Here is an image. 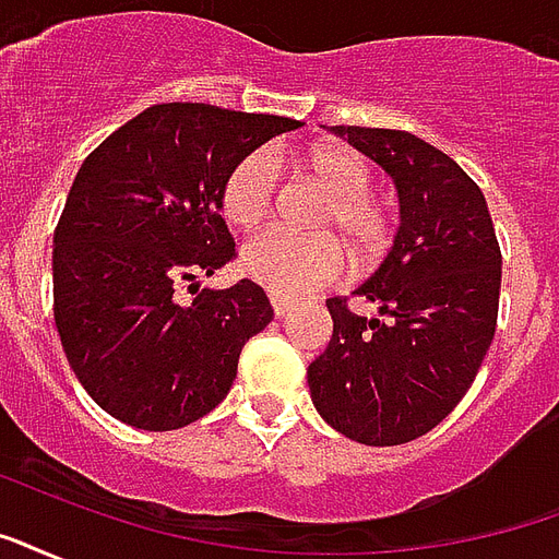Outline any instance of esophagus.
Returning <instances> with one entry per match:
<instances>
[{
  "label": "esophagus",
  "instance_id": "1",
  "mask_svg": "<svg viewBox=\"0 0 559 559\" xmlns=\"http://www.w3.org/2000/svg\"><path fill=\"white\" fill-rule=\"evenodd\" d=\"M270 301H272V310H275V317H278V319H284V317H287V313H289V310L296 308V301H293V298L272 296Z\"/></svg>",
  "mask_w": 559,
  "mask_h": 559
}]
</instances>
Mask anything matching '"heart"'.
Here are the masks:
<instances>
[{
  "mask_svg": "<svg viewBox=\"0 0 559 559\" xmlns=\"http://www.w3.org/2000/svg\"><path fill=\"white\" fill-rule=\"evenodd\" d=\"M287 164L325 193V204L310 223L319 234H266L242 249V272L275 296H301L343 275L346 258L340 245L357 270L378 266L393 246L395 228L390 207L369 193L374 185L372 164L343 143L298 148L287 155ZM275 195L278 176L272 157L266 152H249L228 169L219 187V211L231 228L254 234L270 223Z\"/></svg>",
  "mask_w": 559,
  "mask_h": 559,
  "instance_id": "b5f03b06",
  "label": "heart"
}]
</instances>
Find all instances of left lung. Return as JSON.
Instances as JSON below:
<instances>
[{
  "label": "left lung",
  "instance_id": "8db88e82",
  "mask_svg": "<svg viewBox=\"0 0 559 559\" xmlns=\"http://www.w3.org/2000/svg\"><path fill=\"white\" fill-rule=\"evenodd\" d=\"M386 169L402 225L383 263L328 298L334 334L308 366L319 416L364 445H402L437 428L475 381L496 336L501 249L480 187L431 143L393 128L334 126Z\"/></svg>",
  "mask_w": 559,
  "mask_h": 559
}]
</instances>
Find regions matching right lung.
I'll list each match as a JSON object with an SVG mask.
<instances>
[{
    "label": "right lung",
    "instance_id": "1",
    "mask_svg": "<svg viewBox=\"0 0 559 559\" xmlns=\"http://www.w3.org/2000/svg\"><path fill=\"white\" fill-rule=\"evenodd\" d=\"M301 122L202 102L152 105L93 148L55 228V325L93 402L140 431H176L223 402L261 284L176 289L234 258L219 187L240 157ZM193 289V284H190Z\"/></svg>",
    "mask_w": 559,
    "mask_h": 559
}]
</instances>
